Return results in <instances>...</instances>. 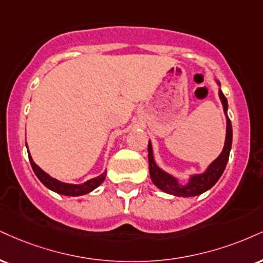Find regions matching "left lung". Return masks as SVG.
Returning <instances> with one entry per match:
<instances>
[{"label":"left lung","instance_id":"8db88e82","mask_svg":"<svg viewBox=\"0 0 263 263\" xmlns=\"http://www.w3.org/2000/svg\"><path fill=\"white\" fill-rule=\"evenodd\" d=\"M217 84L220 85L218 81ZM219 98L222 101L224 114H226L227 118V135H226V142H224V148L222 153L219 154V157L216 160H213L207 169L201 174H195L191 175L189 179V182L185 185H181L179 182V180L175 176L170 175L166 172H164L163 169H160L159 166L156 164L153 157V148H152L151 141L148 142V162H149V174L151 179L153 181L154 185L158 189L162 190L163 192L166 194L178 196V197H192V196H197L203 194V192L213 187L216 185V182L219 180L220 176L226 169L228 159H229V153L232 149V142H233V128H232V122H230L229 118H228L227 111H228V100L224 97L222 90L219 89Z\"/></svg>","mask_w":263,"mask_h":263}]
</instances>
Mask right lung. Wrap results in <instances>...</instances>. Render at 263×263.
Masks as SVG:
<instances>
[{
    "label": "right lung",
    "instance_id": "add662e5",
    "mask_svg": "<svg viewBox=\"0 0 263 263\" xmlns=\"http://www.w3.org/2000/svg\"><path fill=\"white\" fill-rule=\"evenodd\" d=\"M28 149V145H27ZM28 156H29V160H30V165L33 167L34 173L37 176V179L40 180L44 185L46 186L47 189H50L51 191L56 192V194L60 195H65V196H82V195H87L89 192L96 190L98 186L100 185L101 182L104 181L106 178V170L101 175L97 176V178H93L88 181H85L83 183H66L62 181H59L58 179H53L49 174L44 172L40 166H37L34 160L31 159V156L28 151Z\"/></svg>",
    "mask_w": 263,
    "mask_h": 263
}]
</instances>
